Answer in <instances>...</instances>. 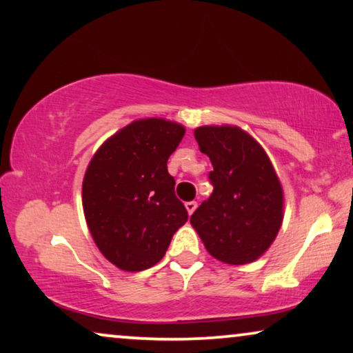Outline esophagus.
<instances>
[{
	"instance_id": "34e87169",
	"label": "esophagus",
	"mask_w": 353,
	"mask_h": 353,
	"mask_svg": "<svg viewBox=\"0 0 353 353\" xmlns=\"http://www.w3.org/2000/svg\"><path fill=\"white\" fill-rule=\"evenodd\" d=\"M185 207H186L188 213H189V214H192L194 212H196V208H197V202H194V201H191V202H186V203H185Z\"/></svg>"
}]
</instances>
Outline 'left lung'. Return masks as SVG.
Returning <instances> with one entry per match:
<instances>
[{"mask_svg": "<svg viewBox=\"0 0 353 353\" xmlns=\"http://www.w3.org/2000/svg\"><path fill=\"white\" fill-rule=\"evenodd\" d=\"M194 137L212 161L213 192L192 213V228L218 261H256L283 221V188L268 152L237 125H202Z\"/></svg>", "mask_w": 353, "mask_h": 353, "instance_id": "obj_1", "label": "left lung"}]
</instances>
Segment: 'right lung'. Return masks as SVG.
I'll use <instances>...</instances> for the list:
<instances>
[{
	"label": "right lung",
	"instance_id": "add662e5",
	"mask_svg": "<svg viewBox=\"0 0 353 353\" xmlns=\"http://www.w3.org/2000/svg\"><path fill=\"white\" fill-rule=\"evenodd\" d=\"M185 127L162 117L127 124L103 141L83 181V208L101 254L125 272L150 269L188 221L167 161Z\"/></svg>",
	"mask_w": 353,
	"mask_h": 353
}]
</instances>
